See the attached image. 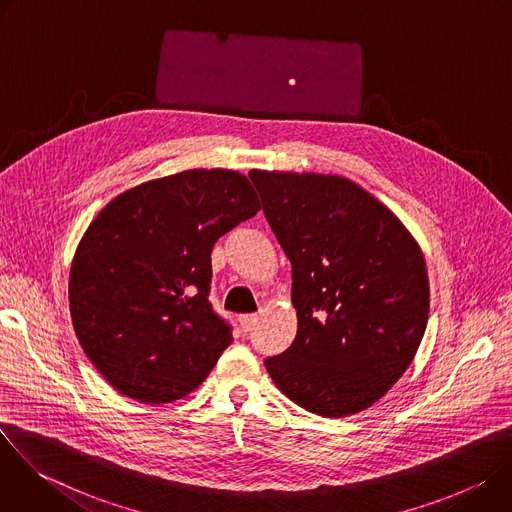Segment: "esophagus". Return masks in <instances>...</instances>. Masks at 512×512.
<instances>
[{
  "instance_id": "obj_1",
  "label": "esophagus",
  "mask_w": 512,
  "mask_h": 512,
  "mask_svg": "<svg viewBox=\"0 0 512 512\" xmlns=\"http://www.w3.org/2000/svg\"><path fill=\"white\" fill-rule=\"evenodd\" d=\"M257 320H259V318H257V314H245V316H241V318H239V324H241L243 334L253 332V328H255Z\"/></svg>"
}]
</instances>
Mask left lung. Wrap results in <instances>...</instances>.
I'll return each instance as SVG.
<instances>
[{"label": "left lung", "instance_id": "8db88e82", "mask_svg": "<svg viewBox=\"0 0 512 512\" xmlns=\"http://www.w3.org/2000/svg\"><path fill=\"white\" fill-rule=\"evenodd\" d=\"M249 178L291 263L298 312L296 340L265 369L306 411H364L399 381L423 338V253L399 218L348 178L267 170Z\"/></svg>", "mask_w": 512, "mask_h": 512}]
</instances>
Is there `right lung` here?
<instances>
[{
    "label": "right lung",
    "mask_w": 512,
    "mask_h": 512,
    "mask_svg": "<svg viewBox=\"0 0 512 512\" xmlns=\"http://www.w3.org/2000/svg\"><path fill=\"white\" fill-rule=\"evenodd\" d=\"M259 200L233 170H186L115 196L70 265L77 338L121 395L162 405L192 393L233 342L212 312L210 251Z\"/></svg>",
    "instance_id": "1"
}]
</instances>
